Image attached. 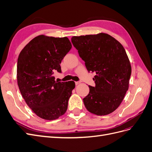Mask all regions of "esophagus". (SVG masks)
Listing matches in <instances>:
<instances>
[{"label": "esophagus", "mask_w": 152, "mask_h": 152, "mask_svg": "<svg viewBox=\"0 0 152 152\" xmlns=\"http://www.w3.org/2000/svg\"><path fill=\"white\" fill-rule=\"evenodd\" d=\"M75 85H78V84H79L80 83V81H76V82H75Z\"/></svg>", "instance_id": "esophagus-1"}]
</instances>
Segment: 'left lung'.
<instances>
[{
	"label": "left lung",
	"mask_w": 152,
	"mask_h": 152,
	"mask_svg": "<svg viewBox=\"0 0 152 152\" xmlns=\"http://www.w3.org/2000/svg\"><path fill=\"white\" fill-rule=\"evenodd\" d=\"M72 42L89 72L95 73V87L83 99L86 109L97 115L114 112L121 104L131 75V66L122 45L107 34L72 37Z\"/></svg>",
	"instance_id": "left-lung-1"
}]
</instances>
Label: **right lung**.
I'll return each instance as SVG.
<instances>
[{
	"mask_svg": "<svg viewBox=\"0 0 152 152\" xmlns=\"http://www.w3.org/2000/svg\"><path fill=\"white\" fill-rule=\"evenodd\" d=\"M71 48L66 37L40 35L27 44L18 56L20 93L32 111L45 120H55L66 112L75 82L56 81L53 73L61 72L60 63Z\"/></svg>",
	"mask_w": 152,
	"mask_h": 152,
	"instance_id": "obj_1",
	"label": "right lung"
}]
</instances>
